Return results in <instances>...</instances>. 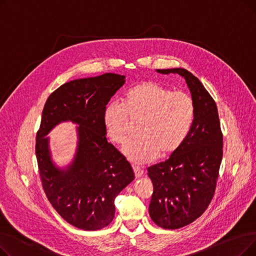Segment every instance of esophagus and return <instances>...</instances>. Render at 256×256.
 <instances>
[{
  "label": "esophagus",
  "instance_id": "1",
  "mask_svg": "<svg viewBox=\"0 0 256 256\" xmlns=\"http://www.w3.org/2000/svg\"><path fill=\"white\" fill-rule=\"evenodd\" d=\"M132 170H134V172H135V176H136L137 178H140V176H142L143 173H144L143 169L140 168L139 166H132Z\"/></svg>",
  "mask_w": 256,
  "mask_h": 256
}]
</instances>
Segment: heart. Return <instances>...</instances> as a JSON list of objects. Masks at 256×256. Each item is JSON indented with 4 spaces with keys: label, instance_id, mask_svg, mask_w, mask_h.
Masks as SVG:
<instances>
[{
    "label": "heart",
    "instance_id": "b5f03b06",
    "mask_svg": "<svg viewBox=\"0 0 256 256\" xmlns=\"http://www.w3.org/2000/svg\"><path fill=\"white\" fill-rule=\"evenodd\" d=\"M194 116V102L186 93L143 82L126 92L122 104H106L104 124L110 139L124 145L128 137L130 119L140 120V137L130 141L124 152L130 162L145 164L152 162L160 152H176L189 135Z\"/></svg>",
    "mask_w": 256,
    "mask_h": 256
}]
</instances>
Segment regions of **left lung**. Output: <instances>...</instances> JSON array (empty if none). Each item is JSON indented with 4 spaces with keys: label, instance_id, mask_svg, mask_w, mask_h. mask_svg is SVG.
<instances>
[{
    "label": "left lung",
    "instance_id": "obj_1",
    "mask_svg": "<svg viewBox=\"0 0 256 256\" xmlns=\"http://www.w3.org/2000/svg\"><path fill=\"white\" fill-rule=\"evenodd\" d=\"M156 72L182 76L195 106L193 124L182 145L165 162L147 169L154 184L150 218L165 230H178L199 218L210 204L219 178L223 135L217 104L195 76L184 68Z\"/></svg>",
    "mask_w": 256,
    "mask_h": 256
}]
</instances>
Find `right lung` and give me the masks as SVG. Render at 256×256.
Listing matches in <instances>:
<instances>
[{
	"mask_svg": "<svg viewBox=\"0 0 256 256\" xmlns=\"http://www.w3.org/2000/svg\"><path fill=\"white\" fill-rule=\"evenodd\" d=\"M124 78L104 74L70 80L54 91L44 108L35 150L40 180L52 208L80 230H98L109 225L116 196L134 180L126 156L108 143L104 124V108ZM63 120L79 124L77 152L66 170L52 163L45 137Z\"/></svg>",
	"mask_w": 256,
	"mask_h": 256,
	"instance_id": "right-lung-1",
	"label": "right lung"
}]
</instances>
